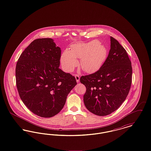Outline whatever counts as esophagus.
I'll return each mask as SVG.
<instances>
[{
    "mask_svg": "<svg viewBox=\"0 0 151 151\" xmlns=\"http://www.w3.org/2000/svg\"><path fill=\"white\" fill-rule=\"evenodd\" d=\"M75 78H76L77 83H79V81H80V76H79V75H78V74H76V75H75Z\"/></svg>",
    "mask_w": 151,
    "mask_h": 151,
    "instance_id": "1",
    "label": "esophagus"
}]
</instances>
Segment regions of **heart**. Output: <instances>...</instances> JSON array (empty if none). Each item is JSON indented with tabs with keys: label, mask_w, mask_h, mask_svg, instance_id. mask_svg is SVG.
<instances>
[{
	"label": "heart",
	"mask_w": 151,
	"mask_h": 151,
	"mask_svg": "<svg viewBox=\"0 0 151 151\" xmlns=\"http://www.w3.org/2000/svg\"><path fill=\"white\" fill-rule=\"evenodd\" d=\"M108 51L104 45L97 40L87 43H76L65 50L60 57V63L65 71L71 72L78 65L77 58H80V65L88 73L96 72L105 61Z\"/></svg>",
	"instance_id": "heart-1"
}]
</instances>
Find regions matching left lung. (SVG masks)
I'll use <instances>...</instances> for the list:
<instances>
[{
  "instance_id": "1",
  "label": "left lung",
  "mask_w": 151,
  "mask_h": 151,
  "mask_svg": "<svg viewBox=\"0 0 151 151\" xmlns=\"http://www.w3.org/2000/svg\"><path fill=\"white\" fill-rule=\"evenodd\" d=\"M132 73L126 50L110 37V49L104 64L97 71L80 79L86 87L83 100L86 109L99 116L109 115L118 109L129 93Z\"/></svg>"
}]
</instances>
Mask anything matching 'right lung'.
<instances>
[{
    "label": "right lung",
    "instance_id": "add662e5",
    "mask_svg": "<svg viewBox=\"0 0 151 151\" xmlns=\"http://www.w3.org/2000/svg\"><path fill=\"white\" fill-rule=\"evenodd\" d=\"M60 57V48L52 39L38 38L22 52L16 63L19 96L28 109L41 117L59 113L77 84L73 76L59 68Z\"/></svg>",
    "mask_w": 151,
    "mask_h": 151
}]
</instances>
